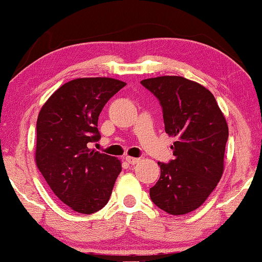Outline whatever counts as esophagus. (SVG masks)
Here are the masks:
<instances>
[{"label": "esophagus", "instance_id": "obj_1", "mask_svg": "<svg viewBox=\"0 0 262 262\" xmlns=\"http://www.w3.org/2000/svg\"><path fill=\"white\" fill-rule=\"evenodd\" d=\"M126 161L132 164V165H134V164L139 163L140 162V158H136V157H132V156H126Z\"/></svg>", "mask_w": 262, "mask_h": 262}]
</instances>
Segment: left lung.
Segmentation results:
<instances>
[{
	"label": "left lung",
	"instance_id": "1",
	"mask_svg": "<svg viewBox=\"0 0 262 262\" xmlns=\"http://www.w3.org/2000/svg\"><path fill=\"white\" fill-rule=\"evenodd\" d=\"M141 83L161 101L166 134L176 137L174 159L158 163L161 177L150 198L167 214H188L203 205L223 174L227 120L214 95L196 82L159 76Z\"/></svg>",
	"mask_w": 262,
	"mask_h": 262
}]
</instances>
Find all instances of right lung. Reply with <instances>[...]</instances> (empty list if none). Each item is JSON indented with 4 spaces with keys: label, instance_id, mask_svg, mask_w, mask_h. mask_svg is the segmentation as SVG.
<instances>
[{
    "label": "right lung",
    "instance_id": "right-lung-1",
    "mask_svg": "<svg viewBox=\"0 0 262 262\" xmlns=\"http://www.w3.org/2000/svg\"><path fill=\"white\" fill-rule=\"evenodd\" d=\"M126 85L111 77H83L61 85L37 120L35 164L57 198L79 214L100 210L121 172L120 159L90 149L100 139L98 117Z\"/></svg>",
    "mask_w": 262,
    "mask_h": 262
}]
</instances>
